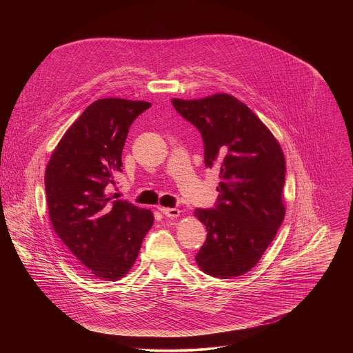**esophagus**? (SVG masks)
I'll use <instances>...</instances> for the list:
<instances>
[{
  "mask_svg": "<svg viewBox=\"0 0 353 353\" xmlns=\"http://www.w3.org/2000/svg\"><path fill=\"white\" fill-rule=\"evenodd\" d=\"M159 211L168 216V218H177L180 215V211L177 208H165V207H159Z\"/></svg>",
  "mask_w": 353,
  "mask_h": 353,
  "instance_id": "obj_1",
  "label": "esophagus"
}]
</instances>
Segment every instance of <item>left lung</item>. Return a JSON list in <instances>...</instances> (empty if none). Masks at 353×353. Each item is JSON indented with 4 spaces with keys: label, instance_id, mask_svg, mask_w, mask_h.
<instances>
[{
    "label": "left lung",
    "instance_id": "left-lung-1",
    "mask_svg": "<svg viewBox=\"0 0 353 353\" xmlns=\"http://www.w3.org/2000/svg\"><path fill=\"white\" fill-rule=\"evenodd\" d=\"M172 105L201 132L205 166L216 169L221 179L216 205L194 212L207 228L195 261L211 276H240L260 261L285 216L281 145L253 112L228 93L172 99Z\"/></svg>",
    "mask_w": 353,
    "mask_h": 353
}]
</instances>
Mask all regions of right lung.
I'll return each mask as SVG.
<instances>
[{
  "label": "right lung",
  "instance_id": "add662e5",
  "mask_svg": "<svg viewBox=\"0 0 353 353\" xmlns=\"http://www.w3.org/2000/svg\"><path fill=\"white\" fill-rule=\"evenodd\" d=\"M142 100L99 99L67 130L44 174L48 215L70 256L89 276L119 281L134 265L154 214L109 196Z\"/></svg>",
  "mask_w": 353,
  "mask_h": 353
}]
</instances>
